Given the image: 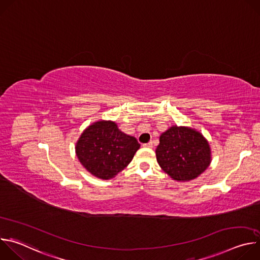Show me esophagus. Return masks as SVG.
Masks as SVG:
<instances>
[{"mask_svg":"<svg viewBox=\"0 0 260 260\" xmlns=\"http://www.w3.org/2000/svg\"><path fill=\"white\" fill-rule=\"evenodd\" d=\"M144 147H147V148H152L153 147V144L152 142H149V143H146V144H143Z\"/></svg>","mask_w":260,"mask_h":260,"instance_id":"obj_1","label":"esophagus"}]
</instances>
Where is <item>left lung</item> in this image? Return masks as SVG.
Returning a JSON list of instances; mask_svg holds the SVG:
<instances>
[{"instance_id":"1","label":"left lung","mask_w":260,"mask_h":260,"mask_svg":"<svg viewBox=\"0 0 260 260\" xmlns=\"http://www.w3.org/2000/svg\"><path fill=\"white\" fill-rule=\"evenodd\" d=\"M156 159L174 180L190 181L204 173L211 164L208 141L198 131L187 126H171L159 137Z\"/></svg>"}]
</instances>
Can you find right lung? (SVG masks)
I'll list each match as a JSON object with an SVG mask.
<instances>
[{
    "label": "right lung",
    "mask_w": 260,
    "mask_h": 260,
    "mask_svg": "<svg viewBox=\"0 0 260 260\" xmlns=\"http://www.w3.org/2000/svg\"><path fill=\"white\" fill-rule=\"evenodd\" d=\"M139 148L135 137L122 133L113 121L102 120L81 134L76 154L91 175L108 180L127 167Z\"/></svg>",
    "instance_id": "1"
}]
</instances>
